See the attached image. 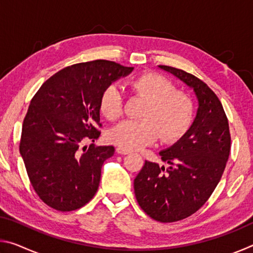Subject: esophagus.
<instances>
[{"instance_id": "esophagus-1", "label": "esophagus", "mask_w": 253, "mask_h": 253, "mask_svg": "<svg viewBox=\"0 0 253 253\" xmlns=\"http://www.w3.org/2000/svg\"><path fill=\"white\" fill-rule=\"evenodd\" d=\"M116 152H117L118 154H121V155H127V154L130 153L129 151H127V149L122 148V147H118V148L116 149Z\"/></svg>"}]
</instances>
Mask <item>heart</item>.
I'll return each instance as SVG.
<instances>
[{
  "mask_svg": "<svg viewBox=\"0 0 253 253\" xmlns=\"http://www.w3.org/2000/svg\"><path fill=\"white\" fill-rule=\"evenodd\" d=\"M137 96L146 100L140 115L142 121H125L111 129L107 137L111 144L137 151L155 143L177 142L190 130L194 121V102L186 92L175 89L169 79L156 72H145L129 81ZM123 96L116 85L104 89L99 110L109 121L123 115Z\"/></svg>",
  "mask_w": 253,
  "mask_h": 253,
  "instance_id": "b5f03b06",
  "label": "heart"
}]
</instances>
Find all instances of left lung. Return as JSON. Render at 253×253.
I'll list each match as a JSON object with an SVG mask.
<instances>
[{
	"instance_id": "8db88e82",
	"label": "left lung",
	"mask_w": 253,
	"mask_h": 253,
	"mask_svg": "<svg viewBox=\"0 0 253 253\" xmlns=\"http://www.w3.org/2000/svg\"><path fill=\"white\" fill-rule=\"evenodd\" d=\"M160 67L193 88L200 105L190 130L160 153L169 168L145 161L134 179L140 209L155 221L170 223L195 213L215 190L230 155L231 135L223 106L207 84L182 69Z\"/></svg>"
}]
</instances>
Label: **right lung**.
Instances as JSON below:
<instances>
[{
  "mask_svg": "<svg viewBox=\"0 0 253 253\" xmlns=\"http://www.w3.org/2000/svg\"><path fill=\"white\" fill-rule=\"evenodd\" d=\"M132 69L109 60L76 63L53 75L33 96L20 153L33 190L48 207L75 211L95 196L101 166L115 148L83 145L100 135L101 92Z\"/></svg>",
  "mask_w": 253,
  "mask_h": 253,
  "instance_id": "right-lung-1",
  "label": "right lung"
}]
</instances>
